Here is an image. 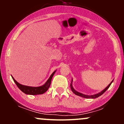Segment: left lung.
<instances>
[{
    "label": "left lung",
    "mask_w": 124,
    "mask_h": 124,
    "mask_svg": "<svg viewBox=\"0 0 124 124\" xmlns=\"http://www.w3.org/2000/svg\"><path fill=\"white\" fill-rule=\"evenodd\" d=\"M112 82H113V80H112V82H111L106 87V88H105L103 90L101 91V92H100V93H98L97 94H93V95H86V94H83V93H81L80 92H77L76 90L74 89L73 86H72V82H73V79H72V82H71V84H70V88H71V90H72V91L73 92V93H75V94L77 95V96H79L80 97H82L83 98H86V99H96V98L99 97L100 96H101L107 90L108 88L109 87V86H110V85H111V83H112Z\"/></svg>",
    "instance_id": "8db88e82"
}]
</instances>
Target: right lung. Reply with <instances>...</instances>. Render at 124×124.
<instances>
[{
    "mask_svg": "<svg viewBox=\"0 0 124 124\" xmlns=\"http://www.w3.org/2000/svg\"><path fill=\"white\" fill-rule=\"evenodd\" d=\"M55 72H56V70L54 71L53 73L51 74V75L49 78V79H48L47 81L45 82V84H44L42 86L39 87H31L23 85H21V84L18 83V82L14 79L13 77H12V79H13L14 82H15L16 85H17V86L19 88V89L20 90L21 92H23L24 93L29 95H38L44 94L48 90V89H49V86H50L51 85V80H52V77H53L54 74H55Z\"/></svg>",
    "mask_w": 124,
    "mask_h": 124,
    "instance_id": "1",
    "label": "right lung"
}]
</instances>
